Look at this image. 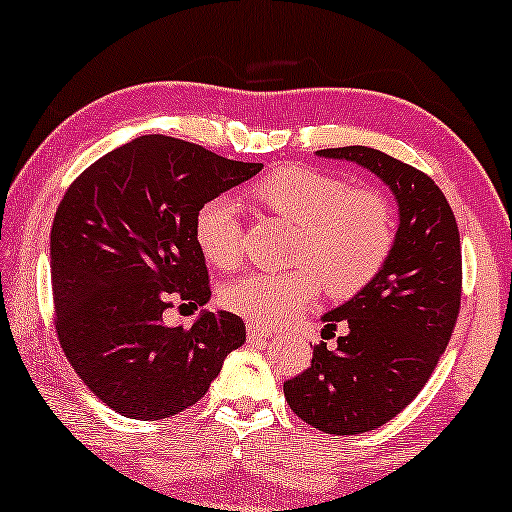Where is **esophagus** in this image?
<instances>
[{
  "instance_id": "obj_1",
  "label": "esophagus",
  "mask_w": 512,
  "mask_h": 512,
  "mask_svg": "<svg viewBox=\"0 0 512 512\" xmlns=\"http://www.w3.org/2000/svg\"><path fill=\"white\" fill-rule=\"evenodd\" d=\"M272 331L268 326H263V324H254V321H249L247 324V335H249V340H256V338H265V335H270Z\"/></svg>"
}]
</instances>
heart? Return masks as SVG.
<instances>
[{
  "label": "heart",
  "mask_w": 512,
  "mask_h": 512,
  "mask_svg": "<svg viewBox=\"0 0 512 512\" xmlns=\"http://www.w3.org/2000/svg\"><path fill=\"white\" fill-rule=\"evenodd\" d=\"M256 200L298 226L293 263L286 272H249L221 289L230 312L277 324L317 298H349L366 289L387 265L396 242L394 209L384 193L352 186L338 174L307 165H284L254 186ZM193 237L202 256L221 270L235 268L244 254V230L235 202L212 198L193 216Z\"/></svg>",
  "instance_id": "heart-1"
}]
</instances>
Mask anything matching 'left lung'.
Returning <instances> with one entry per match:
<instances>
[{
    "label": "left lung",
    "mask_w": 512,
    "mask_h": 512,
    "mask_svg": "<svg viewBox=\"0 0 512 512\" xmlns=\"http://www.w3.org/2000/svg\"><path fill=\"white\" fill-rule=\"evenodd\" d=\"M375 172L398 200L401 223L380 275L324 314L321 338L346 331L333 350L312 349L305 373L284 382L289 408L314 429L354 436L408 408L445 352L461 307V244L450 202L429 174L370 149L317 151Z\"/></svg>",
    "instance_id": "left-lung-1"
}]
</instances>
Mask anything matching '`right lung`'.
I'll use <instances>...</instances> for the list:
<instances>
[{
    "instance_id": "add662e5",
    "label": "right lung",
    "mask_w": 512,
    "mask_h": 512,
    "mask_svg": "<svg viewBox=\"0 0 512 512\" xmlns=\"http://www.w3.org/2000/svg\"><path fill=\"white\" fill-rule=\"evenodd\" d=\"M261 170L144 135L67 188L51 228L55 333L76 375L118 415L151 422L191 408L247 340L237 314L202 312L184 328L167 326L163 312L212 296L193 216Z\"/></svg>"
}]
</instances>
